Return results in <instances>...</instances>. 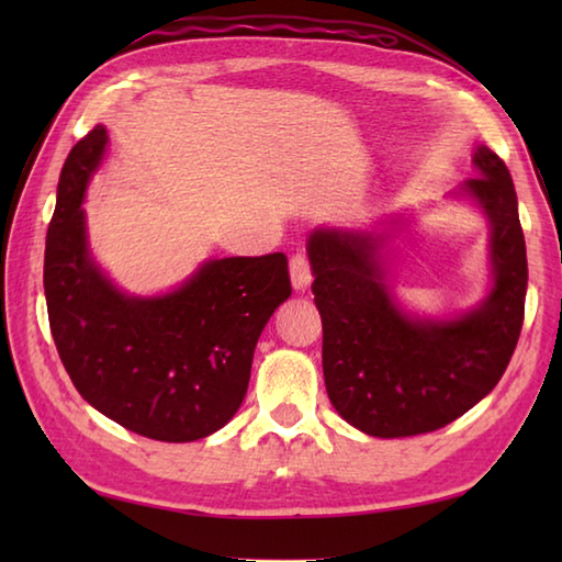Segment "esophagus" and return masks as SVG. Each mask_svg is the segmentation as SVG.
Here are the masks:
<instances>
[{
	"label": "esophagus",
	"instance_id": "34e87169",
	"mask_svg": "<svg viewBox=\"0 0 562 562\" xmlns=\"http://www.w3.org/2000/svg\"><path fill=\"white\" fill-rule=\"evenodd\" d=\"M290 274H292V284L294 290L304 292L312 282V266H308V256L304 250H296V254L290 258Z\"/></svg>",
	"mask_w": 562,
	"mask_h": 562
}]
</instances>
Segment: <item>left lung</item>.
I'll return each instance as SVG.
<instances>
[{
    "label": "left lung",
    "mask_w": 562,
    "mask_h": 562,
    "mask_svg": "<svg viewBox=\"0 0 562 562\" xmlns=\"http://www.w3.org/2000/svg\"><path fill=\"white\" fill-rule=\"evenodd\" d=\"M473 164L479 176L461 195L491 220L493 290L459 318L401 312L379 266L381 234L321 226L308 236L328 398L342 420L372 437H413L453 423L495 389L517 348L529 268L515 183L493 149H475Z\"/></svg>",
    "instance_id": "1"
}]
</instances>
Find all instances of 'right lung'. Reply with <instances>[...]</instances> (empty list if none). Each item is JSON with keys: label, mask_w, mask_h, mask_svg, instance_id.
Listing matches in <instances>:
<instances>
[{"label": "right lung", "mask_w": 562, "mask_h": 562, "mask_svg": "<svg viewBox=\"0 0 562 562\" xmlns=\"http://www.w3.org/2000/svg\"><path fill=\"white\" fill-rule=\"evenodd\" d=\"M109 135L71 147L47 226L43 284L55 348L83 401L130 432L195 441L241 405L256 342L292 294L288 256L210 260L164 296H130L93 266L83 193Z\"/></svg>", "instance_id": "right-lung-1"}]
</instances>
